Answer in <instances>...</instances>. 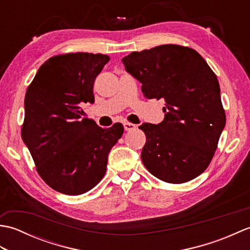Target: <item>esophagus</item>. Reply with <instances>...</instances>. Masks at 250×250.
<instances>
[{"mask_svg":"<svg viewBox=\"0 0 250 250\" xmlns=\"http://www.w3.org/2000/svg\"><path fill=\"white\" fill-rule=\"evenodd\" d=\"M124 126H125V131H132V130L136 129V125L131 124V122H125Z\"/></svg>","mask_w":250,"mask_h":250,"instance_id":"obj_1","label":"esophagus"}]
</instances>
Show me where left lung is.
Wrapping results in <instances>:
<instances>
[{
    "instance_id": "obj_1",
    "label": "left lung",
    "mask_w": 250,
    "mask_h": 250,
    "mask_svg": "<svg viewBox=\"0 0 250 250\" xmlns=\"http://www.w3.org/2000/svg\"><path fill=\"white\" fill-rule=\"evenodd\" d=\"M122 62L147 99H163L164 120L143 124L142 161L153 176L183 184L203 173L215 155L226 113L216 74L199 52L160 45L131 52Z\"/></svg>"
}]
</instances>
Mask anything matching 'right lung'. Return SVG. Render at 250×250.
<instances>
[{
	"label": "right lung",
	"instance_id": "right-lung-1",
	"mask_svg": "<svg viewBox=\"0 0 250 250\" xmlns=\"http://www.w3.org/2000/svg\"><path fill=\"white\" fill-rule=\"evenodd\" d=\"M108 61L88 52L51 57L26 90L21 137L37 173L58 192L78 195L95 187L124 133L119 122L102 129L83 118L82 106L94 102V81Z\"/></svg>",
	"mask_w": 250,
	"mask_h": 250
}]
</instances>
